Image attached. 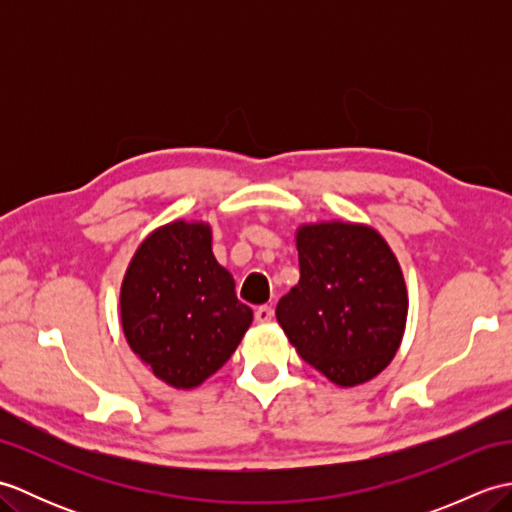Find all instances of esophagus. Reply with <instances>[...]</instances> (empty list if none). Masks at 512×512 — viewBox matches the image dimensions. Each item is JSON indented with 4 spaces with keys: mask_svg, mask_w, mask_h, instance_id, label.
I'll use <instances>...</instances> for the list:
<instances>
[{
    "mask_svg": "<svg viewBox=\"0 0 512 512\" xmlns=\"http://www.w3.org/2000/svg\"><path fill=\"white\" fill-rule=\"evenodd\" d=\"M273 317H275V312H273V308H270V306L255 308V321L257 323H270V321H273Z\"/></svg>",
    "mask_w": 512,
    "mask_h": 512,
    "instance_id": "1",
    "label": "esophagus"
}]
</instances>
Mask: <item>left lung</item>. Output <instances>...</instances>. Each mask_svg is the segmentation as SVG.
Instances as JSON below:
<instances>
[{
	"label": "left lung",
	"mask_w": 512,
	"mask_h": 512,
	"mask_svg": "<svg viewBox=\"0 0 512 512\" xmlns=\"http://www.w3.org/2000/svg\"><path fill=\"white\" fill-rule=\"evenodd\" d=\"M299 284L277 303V321L303 361L341 387L378 376L407 323V286L396 255L365 224L297 228Z\"/></svg>",
	"instance_id": "8db88e82"
}]
</instances>
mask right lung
<instances>
[{"mask_svg":"<svg viewBox=\"0 0 512 512\" xmlns=\"http://www.w3.org/2000/svg\"><path fill=\"white\" fill-rule=\"evenodd\" d=\"M121 321L129 347L154 376L193 389L231 358L253 310L217 264L211 226L176 220L147 235L129 262Z\"/></svg>","mask_w":512,"mask_h":512,"instance_id":"obj_1","label":"right lung"}]
</instances>
